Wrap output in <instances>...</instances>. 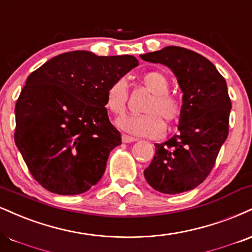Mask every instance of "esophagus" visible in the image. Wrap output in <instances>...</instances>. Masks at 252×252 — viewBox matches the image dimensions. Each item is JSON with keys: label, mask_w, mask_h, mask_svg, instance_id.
<instances>
[{"label": "esophagus", "mask_w": 252, "mask_h": 252, "mask_svg": "<svg viewBox=\"0 0 252 252\" xmlns=\"http://www.w3.org/2000/svg\"><path fill=\"white\" fill-rule=\"evenodd\" d=\"M136 141H137V138L131 137V136H128L126 134L122 135V142H123V143H131V142H136Z\"/></svg>", "instance_id": "obj_1"}]
</instances>
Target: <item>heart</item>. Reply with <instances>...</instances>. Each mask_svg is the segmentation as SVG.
Masks as SVG:
<instances>
[{
    "mask_svg": "<svg viewBox=\"0 0 252 252\" xmlns=\"http://www.w3.org/2000/svg\"><path fill=\"white\" fill-rule=\"evenodd\" d=\"M142 82L153 94L144 105L145 114L138 116H124L116 121L120 129L136 136L159 137L164 134L163 121L174 123L182 114V101L169 93L168 77L160 71H148L142 75ZM128 102V83L124 78H118L108 87L105 93V107L114 115H123Z\"/></svg>",
    "mask_w": 252,
    "mask_h": 252,
    "instance_id": "obj_1",
    "label": "heart"
}]
</instances>
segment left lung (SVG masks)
Here are the masks:
<instances>
[{"label":"left lung","instance_id":"obj_1","mask_svg":"<svg viewBox=\"0 0 252 252\" xmlns=\"http://www.w3.org/2000/svg\"><path fill=\"white\" fill-rule=\"evenodd\" d=\"M141 59L168 66L183 93L178 132L155 144L144 177L162 193L189 191L208 177L228 137L231 101L226 82L210 61L186 48L165 47Z\"/></svg>","mask_w":252,"mask_h":252}]
</instances>
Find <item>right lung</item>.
Instances as JSON below:
<instances>
[{"label":"right lung","mask_w":252,"mask_h":252,"mask_svg":"<svg viewBox=\"0 0 252 252\" xmlns=\"http://www.w3.org/2000/svg\"><path fill=\"white\" fill-rule=\"evenodd\" d=\"M138 61L86 50L53 57L29 75L15 107V143L49 191L78 195L102 178L121 134L105 109L108 87Z\"/></svg>","instance_id":"add662e5"}]
</instances>
